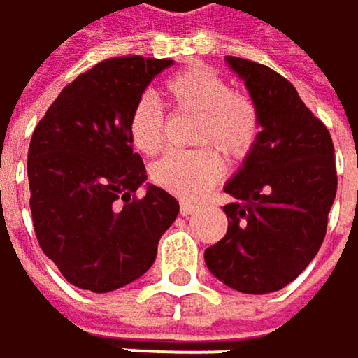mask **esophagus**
I'll return each mask as SVG.
<instances>
[{
    "label": "esophagus",
    "mask_w": 358,
    "mask_h": 358,
    "mask_svg": "<svg viewBox=\"0 0 358 358\" xmlns=\"http://www.w3.org/2000/svg\"><path fill=\"white\" fill-rule=\"evenodd\" d=\"M179 210H181V215H183V217H189V215H194L196 206H194L192 202H185V200H183V202L179 204Z\"/></svg>",
    "instance_id": "1"
}]
</instances>
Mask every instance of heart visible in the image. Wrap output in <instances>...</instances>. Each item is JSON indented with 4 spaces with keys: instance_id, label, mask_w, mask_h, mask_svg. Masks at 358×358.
Segmentation results:
<instances>
[{
    "instance_id": "heart-1",
    "label": "heart",
    "mask_w": 358,
    "mask_h": 358,
    "mask_svg": "<svg viewBox=\"0 0 358 358\" xmlns=\"http://www.w3.org/2000/svg\"><path fill=\"white\" fill-rule=\"evenodd\" d=\"M171 101L181 110L200 114L196 143L215 145L229 158H242L259 135L255 106L234 93L231 85L208 66H192L164 85ZM127 131L135 150L154 156L164 145V112L152 95H143L131 108ZM223 175L221 156L210 150L171 152L152 166V179L160 187L187 198H200Z\"/></svg>"
}]
</instances>
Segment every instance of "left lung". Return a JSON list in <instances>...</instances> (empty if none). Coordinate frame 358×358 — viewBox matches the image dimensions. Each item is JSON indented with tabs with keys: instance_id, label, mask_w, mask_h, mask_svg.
<instances>
[{
	"instance_id": "8db88e82",
	"label": "left lung",
	"mask_w": 358,
	"mask_h": 358,
	"mask_svg": "<svg viewBox=\"0 0 358 358\" xmlns=\"http://www.w3.org/2000/svg\"><path fill=\"white\" fill-rule=\"evenodd\" d=\"M259 114V135L225 183L227 234L206 248L208 271L242 294H268L294 281L319 252L338 177L327 127L294 85L268 66L225 58Z\"/></svg>"
}]
</instances>
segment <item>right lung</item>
Returning a JSON list of instances; mask_svg holds the SVG:
<instances>
[{
	"label": "right lung",
	"mask_w": 358,
	"mask_h": 358,
	"mask_svg": "<svg viewBox=\"0 0 358 358\" xmlns=\"http://www.w3.org/2000/svg\"><path fill=\"white\" fill-rule=\"evenodd\" d=\"M173 60L110 58L69 83L33 131L29 187L41 250L64 279L106 294L156 261L179 202L145 183L127 131L131 108ZM146 185V196L134 192Z\"/></svg>",
	"instance_id": "right-lung-1"
}]
</instances>
